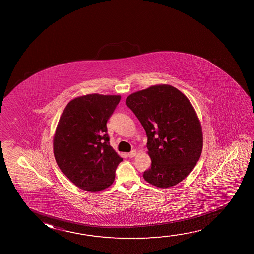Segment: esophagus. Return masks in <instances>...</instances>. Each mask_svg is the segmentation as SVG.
Returning <instances> with one entry per match:
<instances>
[{
  "label": "esophagus",
  "instance_id": "34e87169",
  "mask_svg": "<svg viewBox=\"0 0 254 254\" xmlns=\"http://www.w3.org/2000/svg\"><path fill=\"white\" fill-rule=\"evenodd\" d=\"M136 153H137L136 150H132L130 153H127V156H128L129 158H132V157L135 156Z\"/></svg>",
  "mask_w": 254,
  "mask_h": 254
}]
</instances>
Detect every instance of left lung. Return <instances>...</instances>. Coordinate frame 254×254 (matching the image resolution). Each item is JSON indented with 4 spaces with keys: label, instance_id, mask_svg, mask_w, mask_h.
I'll return each instance as SVG.
<instances>
[{
    "label": "left lung",
    "instance_id": "1",
    "mask_svg": "<svg viewBox=\"0 0 254 254\" xmlns=\"http://www.w3.org/2000/svg\"><path fill=\"white\" fill-rule=\"evenodd\" d=\"M126 105L147 137L152 164L144 179L160 188L183 181L196 166L203 147L201 125L187 96L170 85H156L130 94Z\"/></svg>",
    "mask_w": 254,
    "mask_h": 254
}]
</instances>
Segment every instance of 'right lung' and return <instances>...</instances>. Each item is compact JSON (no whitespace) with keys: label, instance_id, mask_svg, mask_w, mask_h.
Here are the masks:
<instances>
[{"label":"right lung","instance_id":"right-lung-1","mask_svg":"<svg viewBox=\"0 0 254 254\" xmlns=\"http://www.w3.org/2000/svg\"><path fill=\"white\" fill-rule=\"evenodd\" d=\"M120 95L87 94L66 105L54 137V154L63 174L78 188L101 191L115 181L123 159L109 144L107 122Z\"/></svg>","mask_w":254,"mask_h":254}]
</instances>
